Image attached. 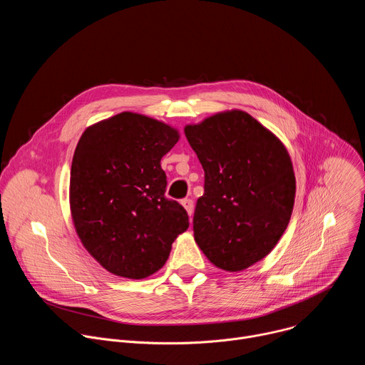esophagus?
I'll return each mask as SVG.
<instances>
[{
    "instance_id": "obj_1",
    "label": "esophagus",
    "mask_w": 365,
    "mask_h": 365,
    "mask_svg": "<svg viewBox=\"0 0 365 365\" xmlns=\"http://www.w3.org/2000/svg\"><path fill=\"white\" fill-rule=\"evenodd\" d=\"M182 205H183V207H185V210H186L187 215H189V217H192V214H193V210H195L193 200H192V199H183V200H182Z\"/></svg>"
}]
</instances>
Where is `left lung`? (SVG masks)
I'll return each mask as SVG.
<instances>
[{
    "mask_svg": "<svg viewBox=\"0 0 365 365\" xmlns=\"http://www.w3.org/2000/svg\"><path fill=\"white\" fill-rule=\"evenodd\" d=\"M185 135L205 172L195 241L215 267L245 270L272 252L289 225L296 196L290 154L241 110L187 124Z\"/></svg>",
    "mask_w": 365,
    "mask_h": 365,
    "instance_id": "8db88e82",
    "label": "left lung"
}]
</instances>
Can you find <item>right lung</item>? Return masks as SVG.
<instances>
[{"label":"right lung","instance_id":"add662e5","mask_svg":"<svg viewBox=\"0 0 365 365\" xmlns=\"http://www.w3.org/2000/svg\"><path fill=\"white\" fill-rule=\"evenodd\" d=\"M179 137L163 121L124 111L89 125L78 141L72 221L85 250L115 276L140 280L159 272L189 228L183 206L165 197L160 166Z\"/></svg>","mask_w":365,"mask_h":365}]
</instances>
